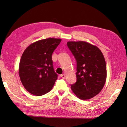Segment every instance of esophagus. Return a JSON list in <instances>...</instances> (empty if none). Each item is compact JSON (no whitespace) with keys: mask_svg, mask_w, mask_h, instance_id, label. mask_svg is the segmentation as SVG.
Listing matches in <instances>:
<instances>
[{"mask_svg":"<svg viewBox=\"0 0 127 127\" xmlns=\"http://www.w3.org/2000/svg\"><path fill=\"white\" fill-rule=\"evenodd\" d=\"M61 77L62 78V79H64L65 77V75L64 74H62L61 75Z\"/></svg>","mask_w":127,"mask_h":127,"instance_id":"1","label":"esophagus"}]
</instances>
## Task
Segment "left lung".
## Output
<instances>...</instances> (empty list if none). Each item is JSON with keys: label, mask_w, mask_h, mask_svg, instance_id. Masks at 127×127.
Listing matches in <instances>:
<instances>
[{"label": "left lung", "mask_w": 127, "mask_h": 127, "mask_svg": "<svg viewBox=\"0 0 127 127\" xmlns=\"http://www.w3.org/2000/svg\"><path fill=\"white\" fill-rule=\"evenodd\" d=\"M77 63L76 82L71 85L73 93L82 100L91 99L104 87L106 79L105 58L99 48L85 41H68Z\"/></svg>", "instance_id": "1"}]
</instances>
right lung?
Instances as JSON below:
<instances>
[{"mask_svg":"<svg viewBox=\"0 0 127 127\" xmlns=\"http://www.w3.org/2000/svg\"><path fill=\"white\" fill-rule=\"evenodd\" d=\"M61 39L48 38L31 44L21 57L19 76L26 90L40 96L52 90L58 75L54 70L52 55Z\"/></svg>","mask_w":127,"mask_h":127,"instance_id":"1","label":"right lung"}]
</instances>
